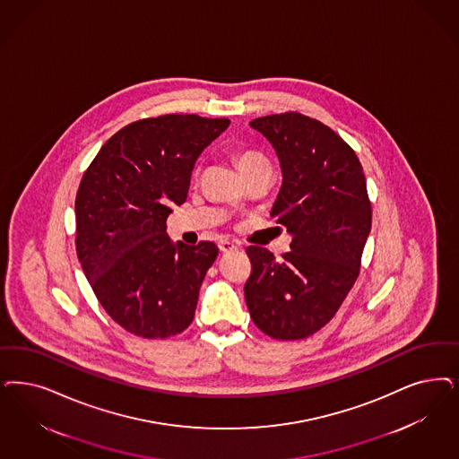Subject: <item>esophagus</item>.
Listing matches in <instances>:
<instances>
[{
    "instance_id": "esophagus-1",
    "label": "esophagus",
    "mask_w": 459,
    "mask_h": 459,
    "mask_svg": "<svg viewBox=\"0 0 459 459\" xmlns=\"http://www.w3.org/2000/svg\"><path fill=\"white\" fill-rule=\"evenodd\" d=\"M219 249H221V253H232V251L238 249V244L230 242V240H221V244H219Z\"/></svg>"
}]
</instances>
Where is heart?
<instances>
[{"label":"heart","mask_w":459,"mask_h":459,"mask_svg":"<svg viewBox=\"0 0 459 459\" xmlns=\"http://www.w3.org/2000/svg\"><path fill=\"white\" fill-rule=\"evenodd\" d=\"M238 169H240V173L246 174L247 171H251L254 168H257L259 164H264L266 162V159L263 158L261 154H257V152H251V151H247V152H240L238 158Z\"/></svg>","instance_id":"1"}]
</instances>
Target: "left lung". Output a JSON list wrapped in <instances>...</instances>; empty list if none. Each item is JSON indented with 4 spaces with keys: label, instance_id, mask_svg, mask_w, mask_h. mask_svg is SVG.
<instances>
[{
    "label": "left lung",
    "instance_id": "obj_1",
    "mask_svg": "<svg viewBox=\"0 0 459 459\" xmlns=\"http://www.w3.org/2000/svg\"><path fill=\"white\" fill-rule=\"evenodd\" d=\"M280 159L283 183L271 215L291 244L283 259L251 246L244 297L254 324L295 341L322 329L354 285L371 230L363 166L333 128L297 111L255 118Z\"/></svg>",
    "mask_w": 459,
    "mask_h": 459
}]
</instances>
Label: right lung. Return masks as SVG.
Masks as SVG:
<instances>
[{"mask_svg":"<svg viewBox=\"0 0 459 459\" xmlns=\"http://www.w3.org/2000/svg\"><path fill=\"white\" fill-rule=\"evenodd\" d=\"M227 118L162 115L118 130L100 149L76 195V253L107 314L128 333L164 339L195 316L200 286L219 255L213 242L166 234L185 204L196 159Z\"/></svg>","mask_w":459,"mask_h":459,"instance_id":"add662e5","label":"right lung"}]
</instances>
